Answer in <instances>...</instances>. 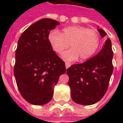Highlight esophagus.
Here are the masks:
<instances>
[{"instance_id": "34e87169", "label": "esophagus", "mask_w": 123, "mask_h": 123, "mask_svg": "<svg viewBox=\"0 0 123 123\" xmlns=\"http://www.w3.org/2000/svg\"><path fill=\"white\" fill-rule=\"evenodd\" d=\"M65 64H66V69H67V68H69V66H71V64L69 63V62H66Z\"/></svg>"}]
</instances>
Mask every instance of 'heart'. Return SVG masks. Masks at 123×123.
I'll return each mask as SVG.
<instances>
[{
	"instance_id": "b5f03b06",
	"label": "heart",
	"mask_w": 123,
	"mask_h": 123,
	"mask_svg": "<svg viewBox=\"0 0 123 123\" xmlns=\"http://www.w3.org/2000/svg\"><path fill=\"white\" fill-rule=\"evenodd\" d=\"M48 40L55 52L61 54L68 48H71L62 54V57L68 61L79 57L84 61L90 58L96 52L99 44V36L94 30L89 29L82 26H71L62 29L61 34L57 31H51Z\"/></svg>"
}]
</instances>
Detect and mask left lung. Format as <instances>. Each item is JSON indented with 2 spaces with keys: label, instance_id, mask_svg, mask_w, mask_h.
<instances>
[{
  "label": "left lung",
  "instance_id": "8db88e82",
  "mask_svg": "<svg viewBox=\"0 0 123 123\" xmlns=\"http://www.w3.org/2000/svg\"><path fill=\"white\" fill-rule=\"evenodd\" d=\"M102 37L107 35L98 29ZM113 51L110 38L97 55L82 64H73L67 69L68 85L71 98L75 103L84 105L94 104L105 95L112 74Z\"/></svg>",
  "mask_w": 123,
  "mask_h": 123
}]
</instances>
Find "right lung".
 <instances>
[{
	"label": "right lung",
	"instance_id": "1",
	"mask_svg": "<svg viewBox=\"0 0 123 123\" xmlns=\"http://www.w3.org/2000/svg\"><path fill=\"white\" fill-rule=\"evenodd\" d=\"M60 24L43 18L29 27L18 39L14 75L21 95L31 104L42 105L52 99L54 88L66 72L65 63L53 50L48 34Z\"/></svg>",
	"mask_w": 123,
	"mask_h": 123
}]
</instances>
